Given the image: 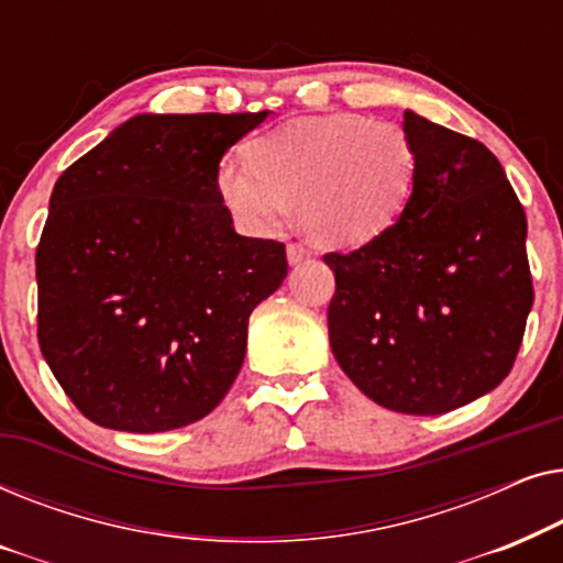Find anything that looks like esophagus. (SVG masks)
Listing matches in <instances>:
<instances>
[{
  "label": "esophagus",
  "instance_id": "esophagus-1",
  "mask_svg": "<svg viewBox=\"0 0 563 563\" xmlns=\"http://www.w3.org/2000/svg\"><path fill=\"white\" fill-rule=\"evenodd\" d=\"M287 258H289L291 266H297V264H302L305 258H310V251H307V245H302V243H289L287 245Z\"/></svg>",
  "mask_w": 563,
  "mask_h": 563
}]
</instances>
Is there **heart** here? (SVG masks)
Listing matches in <instances>:
<instances>
[{"label":"heart","instance_id":"1","mask_svg":"<svg viewBox=\"0 0 563 563\" xmlns=\"http://www.w3.org/2000/svg\"><path fill=\"white\" fill-rule=\"evenodd\" d=\"M249 164L220 161L214 191L238 225L264 233L297 205L307 238L353 249L395 225L418 179V151L397 122L356 112L297 118L258 135Z\"/></svg>","mask_w":563,"mask_h":563}]
</instances>
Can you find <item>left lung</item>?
<instances>
[{
	"label": "left lung",
	"mask_w": 563,
	"mask_h": 563,
	"mask_svg": "<svg viewBox=\"0 0 563 563\" xmlns=\"http://www.w3.org/2000/svg\"><path fill=\"white\" fill-rule=\"evenodd\" d=\"M418 179L395 225L325 253L333 356L376 405L443 415L510 374L533 307L528 220L487 145L407 110Z\"/></svg>",
	"instance_id": "left-lung-1"
}]
</instances>
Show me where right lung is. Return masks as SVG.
Listing matches in <instances>:
<instances>
[{"mask_svg":"<svg viewBox=\"0 0 563 563\" xmlns=\"http://www.w3.org/2000/svg\"><path fill=\"white\" fill-rule=\"evenodd\" d=\"M266 114H135L58 176L35 253L37 343L97 426L184 428L233 387L287 251L235 233L214 172Z\"/></svg>","mask_w":563,"mask_h":563,"instance_id":"obj_1","label":"right lung"}]
</instances>
